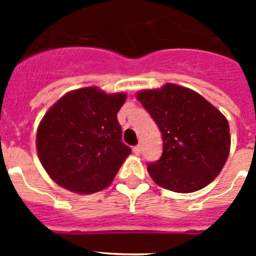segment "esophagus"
<instances>
[{
  "label": "esophagus",
  "mask_w": 256,
  "mask_h": 256,
  "mask_svg": "<svg viewBox=\"0 0 256 256\" xmlns=\"http://www.w3.org/2000/svg\"><path fill=\"white\" fill-rule=\"evenodd\" d=\"M133 152H134L136 155H140V154L142 152V146H141V144H136L134 148H133Z\"/></svg>",
  "instance_id": "34e87169"
}]
</instances>
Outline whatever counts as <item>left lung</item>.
<instances>
[{"label": "left lung", "mask_w": 256, "mask_h": 256, "mask_svg": "<svg viewBox=\"0 0 256 256\" xmlns=\"http://www.w3.org/2000/svg\"><path fill=\"white\" fill-rule=\"evenodd\" d=\"M137 98L162 132V156L148 164L151 178L182 194L208 186L230 154L227 119L195 91L170 83Z\"/></svg>", "instance_id": "8db88e82"}]
</instances>
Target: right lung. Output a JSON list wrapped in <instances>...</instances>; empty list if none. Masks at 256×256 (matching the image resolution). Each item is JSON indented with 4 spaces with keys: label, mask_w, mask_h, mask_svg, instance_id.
<instances>
[{
    "label": "right lung",
    "mask_w": 256,
    "mask_h": 256,
    "mask_svg": "<svg viewBox=\"0 0 256 256\" xmlns=\"http://www.w3.org/2000/svg\"><path fill=\"white\" fill-rule=\"evenodd\" d=\"M124 101V94L87 87L66 94L47 112L38 126L37 151L58 184L94 194L112 182L132 152L116 118Z\"/></svg>",
    "instance_id": "1"
}]
</instances>
